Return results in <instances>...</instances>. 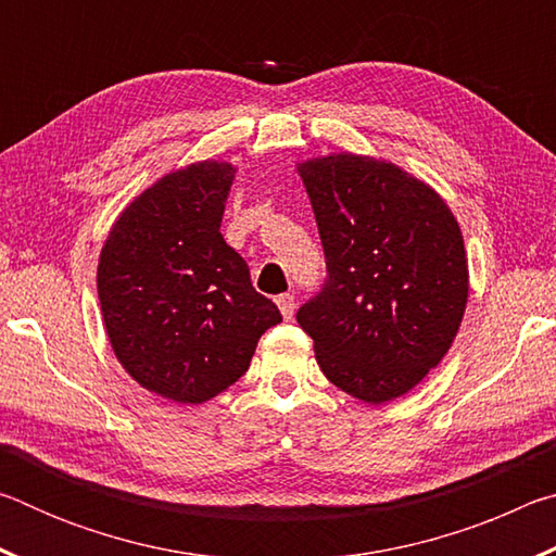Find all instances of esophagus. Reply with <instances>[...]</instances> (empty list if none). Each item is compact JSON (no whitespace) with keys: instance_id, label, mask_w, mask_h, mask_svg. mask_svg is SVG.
I'll list each match as a JSON object with an SVG mask.
<instances>
[{"instance_id":"esophagus-1","label":"esophagus","mask_w":556,"mask_h":556,"mask_svg":"<svg viewBox=\"0 0 556 556\" xmlns=\"http://www.w3.org/2000/svg\"><path fill=\"white\" fill-rule=\"evenodd\" d=\"M277 306H279V312H281V316L289 318L294 316V308H296V304H294V296L291 294H281V296H277Z\"/></svg>"}]
</instances>
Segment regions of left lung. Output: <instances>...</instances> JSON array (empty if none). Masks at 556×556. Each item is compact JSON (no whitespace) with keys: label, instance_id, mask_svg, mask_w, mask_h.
<instances>
[{"label":"left lung","instance_id":"left-lung-1","mask_svg":"<svg viewBox=\"0 0 556 556\" xmlns=\"http://www.w3.org/2000/svg\"><path fill=\"white\" fill-rule=\"evenodd\" d=\"M328 281L299 308L318 368L351 397L384 404L437 368L468 304V257L446 201L402 166L365 154L296 164Z\"/></svg>","mask_w":556,"mask_h":556}]
</instances>
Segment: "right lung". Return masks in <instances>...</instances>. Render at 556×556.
I'll list each match as a JSON object with an SVG mask.
<instances>
[{"instance_id":"obj_1","label":"right lung","mask_w":556,"mask_h":556,"mask_svg":"<svg viewBox=\"0 0 556 556\" xmlns=\"http://www.w3.org/2000/svg\"><path fill=\"white\" fill-rule=\"evenodd\" d=\"M235 164L205 159L144 188L100 250L98 296L115 357L144 390L203 404L250 368L281 321L220 235Z\"/></svg>"}]
</instances>
